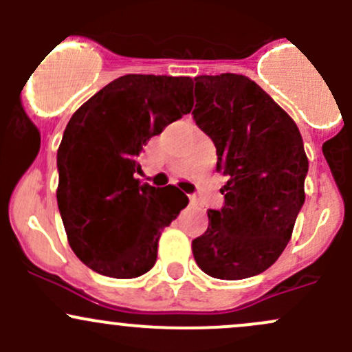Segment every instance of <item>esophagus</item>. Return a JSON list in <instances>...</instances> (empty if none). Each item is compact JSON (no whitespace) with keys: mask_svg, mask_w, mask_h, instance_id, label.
<instances>
[{"mask_svg":"<svg viewBox=\"0 0 352 352\" xmlns=\"http://www.w3.org/2000/svg\"><path fill=\"white\" fill-rule=\"evenodd\" d=\"M190 204H197V199L196 197H190Z\"/></svg>","mask_w":352,"mask_h":352,"instance_id":"1","label":"esophagus"}]
</instances>
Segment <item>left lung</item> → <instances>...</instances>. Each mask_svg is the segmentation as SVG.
<instances>
[{"mask_svg": "<svg viewBox=\"0 0 352 352\" xmlns=\"http://www.w3.org/2000/svg\"><path fill=\"white\" fill-rule=\"evenodd\" d=\"M192 117L216 146V170L228 177L225 204L192 240L197 265L226 281L271 267L293 233L305 202L308 158L296 124L243 74L194 78Z\"/></svg>", "mask_w": 352, "mask_h": 352, "instance_id": "left-lung-1", "label": "left lung"}]
</instances>
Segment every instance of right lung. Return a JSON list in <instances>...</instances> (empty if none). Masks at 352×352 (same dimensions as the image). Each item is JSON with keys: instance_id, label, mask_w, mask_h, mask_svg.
<instances>
[{"instance_id": "right-lung-1", "label": "right lung", "mask_w": 352, "mask_h": 352, "mask_svg": "<svg viewBox=\"0 0 352 352\" xmlns=\"http://www.w3.org/2000/svg\"><path fill=\"white\" fill-rule=\"evenodd\" d=\"M189 76L126 74L85 102L58 150V206L67 242L91 271L131 279L156 262L162 230L189 199L141 184L138 156L150 138L190 112Z\"/></svg>"}]
</instances>
